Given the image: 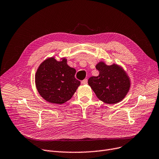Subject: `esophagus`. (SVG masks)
Listing matches in <instances>:
<instances>
[{
	"label": "esophagus",
	"mask_w": 159,
	"mask_h": 159,
	"mask_svg": "<svg viewBox=\"0 0 159 159\" xmlns=\"http://www.w3.org/2000/svg\"><path fill=\"white\" fill-rule=\"evenodd\" d=\"M81 83L83 84H86L88 83V80L87 79H84L83 80H82Z\"/></svg>",
	"instance_id": "obj_1"
}]
</instances>
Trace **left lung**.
<instances>
[{
    "label": "left lung",
    "instance_id": "1",
    "mask_svg": "<svg viewBox=\"0 0 159 159\" xmlns=\"http://www.w3.org/2000/svg\"><path fill=\"white\" fill-rule=\"evenodd\" d=\"M96 68L99 73L98 76H91L88 83L98 99L109 104L116 103L125 98L130 89V81L122 67L113 64L107 66L98 63Z\"/></svg>",
    "mask_w": 159,
    "mask_h": 159
}]
</instances>
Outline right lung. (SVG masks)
<instances>
[{"instance_id": "add662e5", "label": "right lung", "mask_w": 159, "mask_h": 159, "mask_svg": "<svg viewBox=\"0 0 159 159\" xmlns=\"http://www.w3.org/2000/svg\"><path fill=\"white\" fill-rule=\"evenodd\" d=\"M76 70L69 67L67 60L57 61L46 59L39 67L35 75L37 89L47 102L62 104L72 98L80 82L75 77Z\"/></svg>"}]
</instances>
